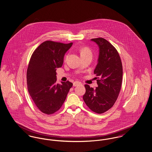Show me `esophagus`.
Listing matches in <instances>:
<instances>
[{"label":"esophagus","mask_w":152,"mask_h":152,"mask_svg":"<svg viewBox=\"0 0 152 152\" xmlns=\"http://www.w3.org/2000/svg\"><path fill=\"white\" fill-rule=\"evenodd\" d=\"M81 83L79 81H75L73 83V87H76V86H77L79 85H81Z\"/></svg>","instance_id":"1"}]
</instances>
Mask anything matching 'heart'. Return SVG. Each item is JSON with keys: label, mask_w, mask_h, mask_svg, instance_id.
I'll return each mask as SVG.
<instances>
[{"label": "heart", "mask_w": 152, "mask_h": 152, "mask_svg": "<svg viewBox=\"0 0 152 152\" xmlns=\"http://www.w3.org/2000/svg\"><path fill=\"white\" fill-rule=\"evenodd\" d=\"M86 53H91V51L87 48H84L81 50V55Z\"/></svg>", "instance_id": "heart-1"}]
</instances>
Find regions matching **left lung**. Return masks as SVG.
<instances>
[{"label":"left lung","mask_w":152,"mask_h":152,"mask_svg":"<svg viewBox=\"0 0 152 152\" xmlns=\"http://www.w3.org/2000/svg\"><path fill=\"white\" fill-rule=\"evenodd\" d=\"M99 48L98 63L94 73L98 77V87L94 89L86 84L83 100L91 110L101 114L111 108L115 103L121 90L123 66L116 48L104 38L91 39Z\"/></svg>","instance_id":"obj_1"}]
</instances>
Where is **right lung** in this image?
I'll use <instances>...</instances> for the list:
<instances>
[{
  "label": "right lung",
  "mask_w": 152,
  "mask_h": 152,
  "mask_svg": "<svg viewBox=\"0 0 152 152\" xmlns=\"http://www.w3.org/2000/svg\"><path fill=\"white\" fill-rule=\"evenodd\" d=\"M51 40L41 44L33 52L27 71V88L32 100L42 112L51 115L61 107L72 83H56V68L64 61L66 52L72 45Z\"/></svg>",
  "instance_id": "1"
}]
</instances>
